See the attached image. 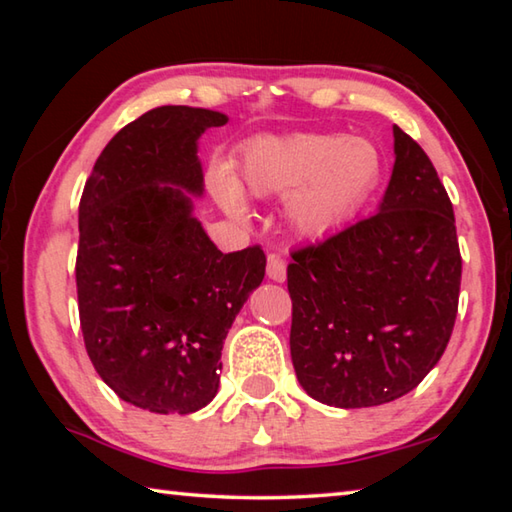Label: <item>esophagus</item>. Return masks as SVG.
<instances>
[{"label":"esophagus","instance_id":"esophagus-1","mask_svg":"<svg viewBox=\"0 0 512 512\" xmlns=\"http://www.w3.org/2000/svg\"><path fill=\"white\" fill-rule=\"evenodd\" d=\"M266 275L271 277L273 282H284V280H287V264H284V259L280 255H275V253L268 255Z\"/></svg>","mask_w":512,"mask_h":512}]
</instances>
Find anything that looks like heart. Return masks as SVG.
I'll return each mask as SVG.
<instances>
[{"instance_id": "heart-1", "label": "heart", "mask_w": 512, "mask_h": 512, "mask_svg": "<svg viewBox=\"0 0 512 512\" xmlns=\"http://www.w3.org/2000/svg\"><path fill=\"white\" fill-rule=\"evenodd\" d=\"M381 180V158L348 135L264 137L244 151V183L257 196H291L287 216L302 237H323L352 219ZM212 189L230 214H244L228 169L212 171Z\"/></svg>"}]
</instances>
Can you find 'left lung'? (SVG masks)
Listing matches in <instances>:
<instances>
[{
  "instance_id": "1",
  "label": "left lung",
  "mask_w": 512,
  "mask_h": 512,
  "mask_svg": "<svg viewBox=\"0 0 512 512\" xmlns=\"http://www.w3.org/2000/svg\"><path fill=\"white\" fill-rule=\"evenodd\" d=\"M379 212L293 250L291 361L314 400L363 409L413 391L452 336L463 259L454 207L422 146L393 126Z\"/></svg>"
}]
</instances>
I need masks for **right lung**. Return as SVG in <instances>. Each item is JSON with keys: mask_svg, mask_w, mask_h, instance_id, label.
<instances>
[{"mask_svg": "<svg viewBox=\"0 0 512 512\" xmlns=\"http://www.w3.org/2000/svg\"><path fill=\"white\" fill-rule=\"evenodd\" d=\"M225 121L189 106L144 112L106 144L83 187L85 350L121 400L151 413L185 415L212 400L228 329L264 280L262 246L221 253L183 194H203L196 140Z\"/></svg>", "mask_w": 512, "mask_h": 512, "instance_id": "obj_1", "label": "right lung"}]
</instances>
